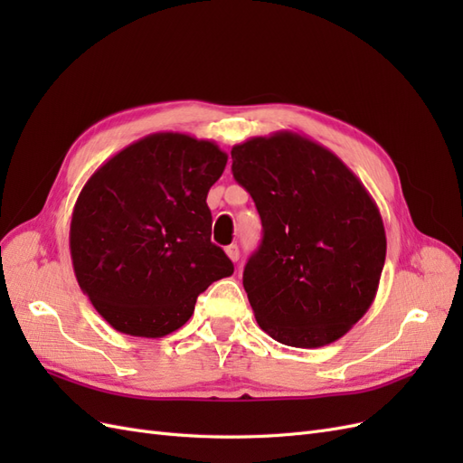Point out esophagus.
Instances as JSON below:
<instances>
[{"label":"esophagus","mask_w":463,"mask_h":463,"mask_svg":"<svg viewBox=\"0 0 463 463\" xmlns=\"http://www.w3.org/2000/svg\"><path fill=\"white\" fill-rule=\"evenodd\" d=\"M226 255H228L233 262H237V260H240V247H237V245L226 247Z\"/></svg>","instance_id":"34e87169"}]
</instances>
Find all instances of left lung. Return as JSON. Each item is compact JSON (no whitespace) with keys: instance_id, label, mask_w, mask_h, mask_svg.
I'll list each match as a JSON object with an SVG mask.
<instances>
[{"instance_id":"1","label":"left lung","mask_w":463,"mask_h":463,"mask_svg":"<svg viewBox=\"0 0 463 463\" xmlns=\"http://www.w3.org/2000/svg\"><path fill=\"white\" fill-rule=\"evenodd\" d=\"M232 160L262 220L243 270L259 326L293 347L340 340L381 282L386 233L376 203L334 152L298 133L249 138Z\"/></svg>"}]
</instances>
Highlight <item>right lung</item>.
Here are the masks:
<instances>
[{"mask_svg": "<svg viewBox=\"0 0 463 463\" xmlns=\"http://www.w3.org/2000/svg\"><path fill=\"white\" fill-rule=\"evenodd\" d=\"M228 154L185 133H152L90 175L69 249L80 289L109 326L162 338L191 318L199 293L233 274L210 241L206 194Z\"/></svg>", "mask_w": 463, "mask_h": 463, "instance_id": "right-lung-1", "label": "right lung"}]
</instances>
